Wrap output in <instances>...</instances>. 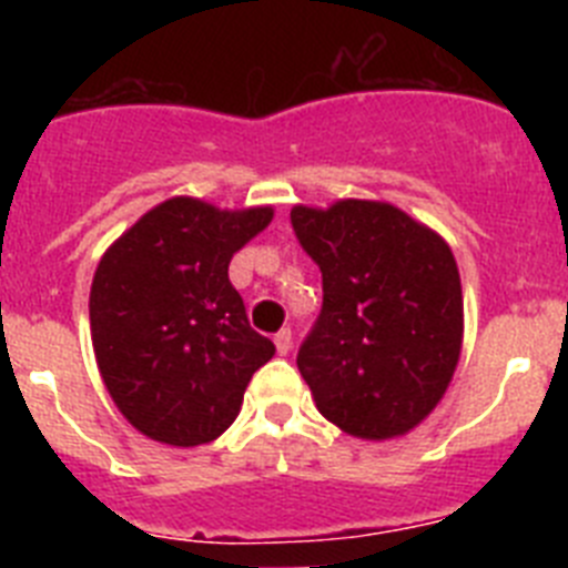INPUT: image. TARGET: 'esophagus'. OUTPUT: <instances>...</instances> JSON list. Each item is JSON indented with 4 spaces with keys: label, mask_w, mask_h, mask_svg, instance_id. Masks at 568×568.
<instances>
[{
    "label": "esophagus",
    "mask_w": 568,
    "mask_h": 568,
    "mask_svg": "<svg viewBox=\"0 0 568 568\" xmlns=\"http://www.w3.org/2000/svg\"><path fill=\"white\" fill-rule=\"evenodd\" d=\"M273 341H275V349H278V355H287L290 349H293V333H290L287 327L278 329Z\"/></svg>",
    "instance_id": "1"
}]
</instances>
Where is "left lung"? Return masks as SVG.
Returning <instances> with one entry per match:
<instances>
[{"instance_id":"8db88e82","label":"left lung","mask_w":568,"mask_h":568,"mask_svg":"<svg viewBox=\"0 0 568 568\" xmlns=\"http://www.w3.org/2000/svg\"><path fill=\"white\" fill-rule=\"evenodd\" d=\"M290 222L324 281L321 315L298 349L318 413L355 438L409 433L444 398L460 358L453 250L389 202L295 204Z\"/></svg>"}]
</instances>
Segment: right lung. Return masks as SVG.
<instances>
[{"label":"right lung","instance_id":"obj_1","mask_svg":"<svg viewBox=\"0 0 568 568\" xmlns=\"http://www.w3.org/2000/svg\"><path fill=\"white\" fill-rule=\"evenodd\" d=\"M270 222L273 207L173 195L104 250L90 287L93 353L119 413L150 440L219 438L275 355L227 275L233 253Z\"/></svg>","mask_w":568,"mask_h":568}]
</instances>
